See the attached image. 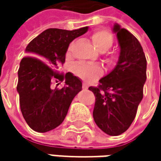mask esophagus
I'll return each instance as SVG.
<instances>
[{
  "instance_id": "1",
  "label": "esophagus",
  "mask_w": 161,
  "mask_h": 161,
  "mask_svg": "<svg viewBox=\"0 0 161 161\" xmlns=\"http://www.w3.org/2000/svg\"><path fill=\"white\" fill-rule=\"evenodd\" d=\"M87 87H88L87 84H86V83H83V88H84V89H87Z\"/></svg>"
}]
</instances>
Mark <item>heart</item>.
I'll return each mask as SVG.
<instances>
[{
	"label": "heart",
	"instance_id": "obj_1",
	"mask_svg": "<svg viewBox=\"0 0 161 161\" xmlns=\"http://www.w3.org/2000/svg\"><path fill=\"white\" fill-rule=\"evenodd\" d=\"M90 38L94 46L96 47V48L100 52H103L104 54V57L107 61L114 62L116 59L117 56L114 52L107 51L108 49L111 48V47L114 44V36L110 31L106 30H99V31H94L90 35ZM73 49H74V43H71L67 49L68 56L72 55ZM74 71L77 76H79L80 78L87 82L96 79L98 76L102 75V69L99 66L93 65V64H86L83 62H79L75 64L74 67Z\"/></svg>",
	"mask_w": 161,
	"mask_h": 161
}]
</instances>
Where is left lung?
I'll use <instances>...</instances> for the list:
<instances>
[{"mask_svg":"<svg viewBox=\"0 0 161 161\" xmlns=\"http://www.w3.org/2000/svg\"><path fill=\"white\" fill-rule=\"evenodd\" d=\"M120 46L115 68L89 86L96 98L93 118L106 134L116 136L125 132L133 122L138 105L144 97L146 80V58L138 39L118 24L114 26Z\"/></svg>","mask_w":161,"mask_h":161,"instance_id":"1","label":"left lung"}]
</instances>
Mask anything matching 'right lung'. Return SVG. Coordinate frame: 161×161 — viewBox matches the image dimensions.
<instances>
[{"mask_svg":"<svg viewBox=\"0 0 161 161\" xmlns=\"http://www.w3.org/2000/svg\"><path fill=\"white\" fill-rule=\"evenodd\" d=\"M86 31L87 27L74 31L47 29L27 46L28 56L20 61L16 90L22 115L33 130L47 132L59 126L82 90L78 77L57 69L65 62L70 43ZM54 80H65L64 86L53 87Z\"/></svg>","mask_w":161,"mask_h":161,"instance_id":"obj_1","label":"right lung"}]
</instances>
